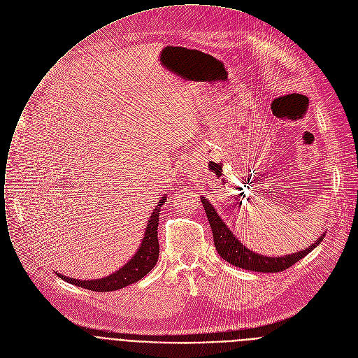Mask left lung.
Returning a JSON list of instances; mask_svg holds the SVG:
<instances>
[{
	"instance_id": "1",
	"label": "left lung",
	"mask_w": 358,
	"mask_h": 358,
	"mask_svg": "<svg viewBox=\"0 0 358 358\" xmlns=\"http://www.w3.org/2000/svg\"><path fill=\"white\" fill-rule=\"evenodd\" d=\"M203 207L206 210L207 219L213 231V240L214 247H216L217 252L223 259H226L229 264L234 266H240L243 269L255 271V272H280L287 268L292 266L295 262L306 257L312 250H315L322 240L324 238V234L319 237L310 247L306 250H302L299 252L283 255V257H265L261 254H257L251 250H248L243 243L231 233V230L227 227V224L223 222V219L219 216L217 211L214 210L211 203L200 197Z\"/></svg>"
}]
</instances>
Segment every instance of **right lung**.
<instances>
[{
	"mask_svg": "<svg viewBox=\"0 0 358 358\" xmlns=\"http://www.w3.org/2000/svg\"><path fill=\"white\" fill-rule=\"evenodd\" d=\"M166 196L159 200V203L155 206L151 217L147 223V230L145 236L142 238V243L135 252V255L117 272L101 278V279H90V280H80V279H73V278H67L62 273H57L63 280L76 285V287H80L83 289L94 291V292H111V291H118L124 287H128V285L139 280L144 278L157 264L158 257H159V241H158V224H159V211L162 208V204L165 203Z\"/></svg>",
	"mask_w": 358,
	"mask_h": 358,
	"instance_id": "right-lung-1",
	"label": "right lung"
}]
</instances>
